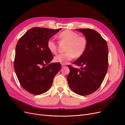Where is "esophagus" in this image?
Masks as SVG:
<instances>
[{"label": "esophagus", "instance_id": "1", "mask_svg": "<svg viewBox=\"0 0 125 125\" xmlns=\"http://www.w3.org/2000/svg\"><path fill=\"white\" fill-rule=\"evenodd\" d=\"M61 65H62V67H64V66H65V64H61Z\"/></svg>", "mask_w": 125, "mask_h": 125}]
</instances>
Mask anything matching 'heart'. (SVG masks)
Wrapping results in <instances>:
<instances>
[{"label": "heart", "instance_id": "1", "mask_svg": "<svg viewBox=\"0 0 125 125\" xmlns=\"http://www.w3.org/2000/svg\"><path fill=\"white\" fill-rule=\"evenodd\" d=\"M59 38L67 43L65 48L66 52L55 56L54 61L55 62L65 64L75 57H81L85 52L87 47V41L84 36H79L75 32L66 30L60 33ZM47 46L52 53L55 54L57 52V46L53 38L48 40Z\"/></svg>", "mask_w": 125, "mask_h": 125}]
</instances>
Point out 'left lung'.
<instances>
[{"label":"left lung","instance_id":"left-lung-1","mask_svg":"<svg viewBox=\"0 0 125 125\" xmlns=\"http://www.w3.org/2000/svg\"><path fill=\"white\" fill-rule=\"evenodd\" d=\"M84 35L87 47L84 54L73 63L80 69L68 65L70 72L67 79L75 93L88 95L97 90L103 82L108 68V48L106 41L96 31L77 29Z\"/></svg>","mask_w":125,"mask_h":125}]
</instances>
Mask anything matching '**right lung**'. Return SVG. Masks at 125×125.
Returning a JSON list of instances; mask_svg holds the SVG:
<instances>
[{"instance_id":"obj_1","label":"right lung","mask_w":125,"mask_h":125,"mask_svg":"<svg viewBox=\"0 0 125 125\" xmlns=\"http://www.w3.org/2000/svg\"><path fill=\"white\" fill-rule=\"evenodd\" d=\"M61 29L32 28L18 41L14 67L21 86L32 94L47 92L61 70L60 63H50L53 58L47 46L48 40Z\"/></svg>"}]
</instances>
